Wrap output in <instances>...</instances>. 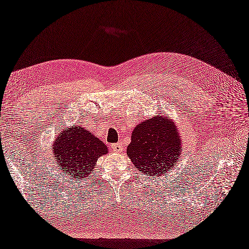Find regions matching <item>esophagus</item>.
<instances>
[{"label":"esophagus","mask_w":249,"mask_h":249,"mask_svg":"<svg viewBox=\"0 0 249 249\" xmlns=\"http://www.w3.org/2000/svg\"><path fill=\"white\" fill-rule=\"evenodd\" d=\"M111 149H113L114 153H121L123 151V144L121 143H116L111 145Z\"/></svg>","instance_id":"34e87169"}]
</instances>
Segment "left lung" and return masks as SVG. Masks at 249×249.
I'll return each mask as SVG.
<instances>
[{
    "label": "left lung",
    "instance_id": "1",
    "mask_svg": "<svg viewBox=\"0 0 249 249\" xmlns=\"http://www.w3.org/2000/svg\"><path fill=\"white\" fill-rule=\"evenodd\" d=\"M180 150L181 141L174 121L169 116H156L135 126L126 155L143 174L160 176L179 161Z\"/></svg>",
    "mask_w": 249,
    "mask_h": 249
}]
</instances>
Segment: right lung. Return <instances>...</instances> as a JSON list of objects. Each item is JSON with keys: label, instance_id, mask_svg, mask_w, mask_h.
Listing matches in <instances>:
<instances>
[{"label": "right lung", "instance_id": "1", "mask_svg": "<svg viewBox=\"0 0 249 249\" xmlns=\"http://www.w3.org/2000/svg\"><path fill=\"white\" fill-rule=\"evenodd\" d=\"M53 154L54 162L62 167L64 174L82 180L93 173L96 160L107 154V147L92 132L82 125H73L58 134Z\"/></svg>", "mask_w": 249, "mask_h": 249}]
</instances>
